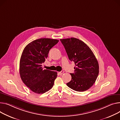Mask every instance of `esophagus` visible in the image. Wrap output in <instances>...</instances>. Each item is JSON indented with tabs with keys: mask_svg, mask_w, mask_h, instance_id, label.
Instances as JSON below:
<instances>
[{
	"mask_svg": "<svg viewBox=\"0 0 120 120\" xmlns=\"http://www.w3.org/2000/svg\"><path fill=\"white\" fill-rule=\"evenodd\" d=\"M63 73H64V71H61L59 72H58V74L59 75H62Z\"/></svg>",
	"mask_w": 120,
	"mask_h": 120,
	"instance_id": "esophagus-1",
	"label": "esophagus"
}]
</instances>
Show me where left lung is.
Returning a JSON list of instances; mask_svg holds the SVG:
<instances>
[{
    "mask_svg": "<svg viewBox=\"0 0 120 120\" xmlns=\"http://www.w3.org/2000/svg\"><path fill=\"white\" fill-rule=\"evenodd\" d=\"M69 59L75 63L74 73L67 85L78 92L89 89L95 82L99 73L98 61L91 49L84 42L71 38L60 39Z\"/></svg>",
    "mask_w": 120,
    "mask_h": 120,
    "instance_id": "left-lung-1",
    "label": "left lung"
}]
</instances>
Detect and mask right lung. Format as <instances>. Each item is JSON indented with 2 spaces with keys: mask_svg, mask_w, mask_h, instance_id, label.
<instances>
[{
  "mask_svg": "<svg viewBox=\"0 0 120 120\" xmlns=\"http://www.w3.org/2000/svg\"><path fill=\"white\" fill-rule=\"evenodd\" d=\"M58 41L54 39L39 38L29 43L23 50L20 61V75L23 82L35 93H45L53 86L57 72L43 69L42 64L50 50Z\"/></svg>",
  "mask_w": 120,
  "mask_h": 120,
  "instance_id": "right-lung-1",
  "label": "right lung"
}]
</instances>
